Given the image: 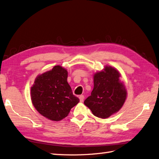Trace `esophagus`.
<instances>
[{"mask_svg": "<svg viewBox=\"0 0 159 159\" xmlns=\"http://www.w3.org/2000/svg\"><path fill=\"white\" fill-rule=\"evenodd\" d=\"M79 98H80V102H83L84 99V95H80V96L79 97Z\"/></svg>", "mask_w": 159, "mask_h": 159, "instance_id": "esophagus-1", "label": "esophagus"}]
</instances>
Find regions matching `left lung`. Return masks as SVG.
Returning a JSON list of instances; mask_svg holds the SVG:
<instances>
[{"label":"left lung","instance_id":"obj_1","mask_svg":"<svg viewBox=\"0 0 159 159\" xmlns=\"http://www.w3.org/2000/svg\"><path fill=\"white\" fill-rule=\"evenodd\" d=\"M120 76L117 70L107 66L94 75V89L84 104L97 117L107 118L122 107L126 91Z\"/></svg>","mask_w":159,"mask_h":159}]
</instances>
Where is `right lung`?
<instances>
[{"mask_svg":"<svg viewBox=\"0 0 159 159\" xmlns=\"http://www.w3.org/2000/svg\"><path fill=\"white\" fill-rule=\"evenodd\" d=\"M67 70L54 66L39 75L31 87V100L35 109L45 118L59 121L68 116L70 109L79 103L67 82Z\"/></svg>","mask_w":159,"mask_h":159,"instance_id":"add662e5","label":"right lung"}]
</instances>
